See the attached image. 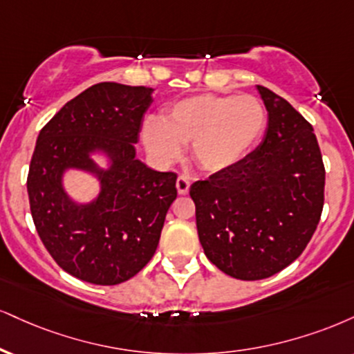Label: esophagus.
Instances as JSON below:
<instances>
[{
	"mask_svg": "<svg viewBox=\"0 0 354 354\" xmlns=\"http://www.w3.org/2000/svg\"><path fill=\"white\" fill-rule=\"evenodd\" d=\"M189 186H191V183H189V180L186 176H178V180H176V189H178V193L180 194H188V191H189Z\"/></svg>",
	"mask_w": 354,
	"mask_h": 354,
	"instance_id": "34e87169",
	"label": "esophagus"
}]
</instances>
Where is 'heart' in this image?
Here are the masks:
<instances>
[{"label": "heart", "mask_w": 354, "mask_h": 354, "mask_svg": "<svg viewBox=\"0 0 354 354\" xmlns=\"http://www.w3.org/2000/svg\"><path fill=\"white\" fill-rule=\"evenodd\" d=\"M266 127V110L254 95L198 93L174 102L160 120L148 118L142 136L147 150L160 161L180 156L191 143V158L203 171L231 168L254 147Z\"/></svg>", "instance_id": "b5f03b06"}]
</instances>
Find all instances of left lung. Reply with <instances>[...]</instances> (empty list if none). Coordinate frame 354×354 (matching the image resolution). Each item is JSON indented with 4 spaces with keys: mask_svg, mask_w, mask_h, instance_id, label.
Masks as SVG:
<instances>
[{
    "mask_svg": "<svg viewBox=\"0 0 354 354\" xmlns=\"http://www.w3.org/2000/svg\"><path fill=\"white\" fill-rule=\"evenodd\" d=\"M257 91L269 112L262 143L189 188L204 254L239 280L267 279L299 259L325 201L313 127L280 95L262 85Z\"/></svg>",
    "mask_w": 354,
    "mask_h": 354,
    "instance_id": "obj_1",
    "label": "left lung"
}]
</instances>
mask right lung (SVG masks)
Here are the masks:
<instances>
[{
    "label": "right lung",
    "mask_w": 354,
    "mask_h": 354,
    "mask_svg": "<svg viewBox=\"0 0 354 354\" xmlns=\"http://www.w3.org/2000/svg\"><path fill=\"white\" fill-rule=\"evenodd\" d=\"M150 87L100 82L79 93L46 123L28 174L29 206L42 244L67 274L95 285H117L150 262L166 212L176 199V173L135 158ZM93 151L109 156L99 169ZM75 167L95 174L101 193L77 205L63 191L62 174Z\"/></svg>",
    "instance_id": "obj_1"
}]
</instances>
